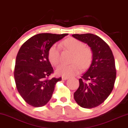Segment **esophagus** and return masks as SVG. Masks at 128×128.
I'll list each match as a JSON object with an SVG mask.
<instances>
[{
	"mask_svg": "<svg viewBox=\"0 0 128 128\" xmlns=\"http://www.w3.org/2000/svg\"><path fill=\"white\" fill-rule=\"evenodd\" d=\"M68 77H62V79L63 80H68Z\"/></svg>",
	"mask_w": 128,
	"mask_h": 128,
	"instance_id": "34e87169",
	"label": "esophagus"
}]
</instances>
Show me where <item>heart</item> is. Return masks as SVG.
<instances>
[{"label": "heart", "instance_id": "1", "mask_svg": "<svg viewBox=\"0 0 128 128\" xmlns=\"http://www.w3.org/2000/svg\"><path fill=\"white\" fill-rule=\"evenodd\" d=\"M64 48L73 54L72 64H61L56 69V74L63 77H72L78 74L83 68H88L91 64L93 54L90 48L85 47L82 41L76 38H69L62 42ZM49 61L54 66H58L60 61V48L56 45L50 47L48 52Z\"/></svg>", "mask_w": 128, "mask_h": 128}]
</instances>
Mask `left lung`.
I'll list each match as a JSON object with an SVG mask.
<instances>
[{
	"instance_id": "left-lung-1",
	"label": "left lung",
	"mask_w": 128,
	"mask_h": 128,
	"mask_svg": "<svg viewBox=\"0 0 128 128\" xmlns=\"http://www.w3.org/2000/svg\"><path fill=\"white\" fill-rule=\"evenodd\" d=\"M72 36L88 44L93 54L92 64L79 79L74 98L81 107L94 108L104 102L113 90L116 78L114 55L108 44L97 35L86 33Z\"/></svg>"
}]
</instances>
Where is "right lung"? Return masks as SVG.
I'll use <instances>...</instances> for the list:
<instances>
[{
	"instance_id": "obj_1",
	"label": "right lung",
	"mask_w": 128,
	"mask_h": 128,
	"mask_svg": "<svg viewBox=\"0 0 128 128\" xmlns=\"http://www.w3.org/2000/svg\"><path fill=\"white\" fill-rule=\"evenodd\" d=\"M40 33L22 45L16 57L14 76L18 92L28 104L38 107L50 101L57 82L62 78L48 77L54 70L48 58L50 47L67 36Z\"/></svg>"
}]
</instances>
